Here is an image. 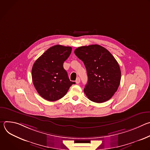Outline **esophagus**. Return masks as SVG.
<instances>
[{
  "label": "esophagus",
  "mask_w": 150,
  "mask_h": 150,
  "mask_svg": "<svg viewBox=\"0 0 150 150\" xmlns=\"http://www.w3.org/2000/svg\"><path fill=\"white\" fill-rule=\"evenodd\" d=\"M80 78H79V77H78L77 78H76V81H75V82L76 83H79V82H80Z\"/></svg>",
  "instance_id": "esophagus-1"
}]
</instances>
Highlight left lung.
<instances>
[{
	"label": "left lung",
	"instance_id": "obj_1",
	"mask_svg": "<svg viewBox=\"0 0 150 150\" xmlns=\"http://www.w3.org/2000/svg\"><path fill=\"white\" fill-rule=\"evenodd\" d=\"M86 68L88 82L83 89L91 101L101 103L110 100L117 91L121 79L119 64L104 47L93 45L74 51Z\"/></svg>",
	"mask_w": 150,
	"mask_h": 150
}]
</instances>
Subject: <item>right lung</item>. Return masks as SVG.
I'll list each match as a JSON object with an SVG mask.
<instances>
[{
	"mask_svg": "<svg viewBox=\"0 0 150 150\" xmlns=\"http://www.w3.org/2000/svg\"><path fill=\"white\" fill-rule=\"evenodd\" d=\"M72 47L55 45L47 49L34 62L32 79L38 93L54 101L62 98L75 82L71 81L63 63L70 56Z\"/></svg>",
	"mask_w": 150,
	"mask_h": 150,
	"instance_id": "1",
	"label": "right lung"
}]
</instances>
